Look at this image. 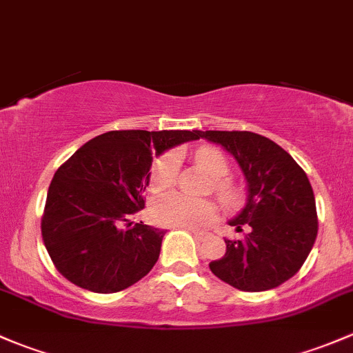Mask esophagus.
<instances>
[{
    "mask_svg": "<svg viewBox=\"0 0 353 353\" xmlns=\"http://www.w3.org/2000/svg\"><path fill=\"white\" fill-rule=\"evenodd\" d=\"M188 231H190L192 234H194L195 239H203V238H205V232H203V231H195V230H188Z\"/></svg>",
    "mask_w": 353,
    "mask_h": 353,
    "instance_id": "esophagus-1",
    "label": "esophagus"
}]
</instances>
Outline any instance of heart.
Returning <instances> with one entry per match:
<instances>
[{
    "instance_id": "1",
    "label": "heart",
    "mask_w": 353,
    "mask_h": 353,
    "mask_svg": "<svg viewBox=\"0 0 353 353\" xmlns=\"http://www.w3.org/2000/svg\"><path fill=\"white\" fill-rule=\"evenodd\" d=\"M194 158L197 165L214 178H223L230 172V163H228L226 156L219 150H216V148H199L195 151ZM176 170V154H173V152L163 154L152 166V187L156 190H163V188L170 187L175 181ZM216 190L219 197H223L224 201H231L234 197V188L231 187V183L224 180L217 181ZM152 217L161 226L195 230V228L207 226V224H210L216 219L217 207L209 201H194V199L185 197V195L176 194V192H170V194H165L156 199L154 203H152Z\"/></svg>"
}]
</instances>
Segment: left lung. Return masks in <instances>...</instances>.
Masks as SVG:
<instances>
[{
	"instance_id": "1",
	"label": "left lung",
	"mask_w": 353,
	"mask_h": 353,
	"mask_svg": "<svg viewBox=\"0 0 353 353\" xmlns=\"http://www.w3.org/2000/svg\"><path fill=\"white\" fill-rule=\"evenodd\" d=\"M238 161L248 197L230 226L246 234L224 239L226 253L209 267L216 277L246 292L275 289L299 272L318 234L314 194L289 152L248 130H205Z\"/></svg>"
}]
</instances>
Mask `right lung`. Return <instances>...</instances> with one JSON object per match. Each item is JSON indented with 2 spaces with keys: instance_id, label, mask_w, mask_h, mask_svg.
I'll list each match as a JSON object with an SVG mask.
<instances>
[{
  "instance_id": "add662e5",
  "label": "right lung",
  "mask_w": 353,
  "mask_h": 353,
  "mask_svg": "<svg viewBox=\"0 0 353 353\" xmlns=\"http://www.w3.org/2000/svg\"><path fill=\"white\" fill-rule=\"evenodd\" d=\"M201 130H110L83 144L57 168L42 214V239L63 277L112 294L150 274L165 231L130 217L144 207L152 156Z\"/></svg>"
}]
</instances>
